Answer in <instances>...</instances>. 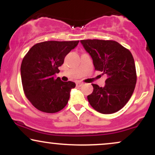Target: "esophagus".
Here are the masks:
<instances>
[{
	"label": "esophagus",
	"mask_w": 155,
	"mask_h": 155,
	"mask_svg": "<svg viewBox=\"0 0 155 155\" xmlns=\"http://www.w3.org/2000/svg\"><path fill=\"white\" fill-rule=\"evenodd\" d=\"M81 85H83L82 82H80V81H79V82L76 83V86H77V87H81Z\"/></svg>",
	"instance_id": "esophagus-1"
}]
</instances>
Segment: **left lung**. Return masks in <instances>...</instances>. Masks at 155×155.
<instances>
[{"label":"left lung","instance_id":"obj_1","mask_svg":"<svg viewBox=\"0 0 155 155\" xmlns=\"http://www.w3.org/2000/svg\"><path fill=\"white\" fill-rule=\"evenodd\" d=\"M91 56L96 71L107 75L105 86L92 84L87 96L92 107L102 114H112L123 108L136 84L135 62L131 52L114 41L87 39L80 41Z\"/></svg>","mask_w":155,"mask_h":155}]
</instances>
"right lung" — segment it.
<instances>
[{
    "instance_id": "right-lung-1",
    "label": "right lung",
    "mask_w": 155,
    "mask_h": 155,
    "mask_svg": "<svg viewBox=\"0 0 155 155\" xmlns=\"http://www.w3.org/2000/svg\"><path fill=\"white\" fill-rule=\"evenodd\" d=\"M79 41H49L35 44L23 58L21 79L24 92L33 106L46 113H56L66 106L73 81H63L56 74L65 57Z\"/></svg>"
}]
</instances>
